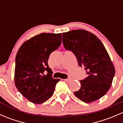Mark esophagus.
Wrapping results in <instances>:
<instances>
[{
	"mask_svg": "<svg viewBox=\"0 0 123 123\" xmlns=\"http://www.w3.org/2000/svg\"><path fill=\"white\" fill-rule=\"evenodd\" d=\"M72 79L71 78H68V79H64V81H66V82H69V81L71 80Z\"/></svg>",
	"mask_w": 123,
	"mask_h": 123,
	"instance_id": "obj_1",
	"label": "esophagus"
}]
</instances>
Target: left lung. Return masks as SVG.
<instances>
[{
    "instance_id": "obj_1",
    "label": "left lung",
    "mask_w": 123,
    "mask_h": 123,
    "mask_svg": "<svg viewBox=\"0 0 123 123\" xmlns=\"http://www.w3.org/2000/svg\"><path fill=\"white\" fill-rule=\"evenodd\" d=\"M62 42L67 50L74 53L79 65L85 67L88 75L80 80L81 87L74 95L86 103L101 98L111 87L115 72L101 41L88 31L75 30L63 33Z\"/></svg>"
}]
</instances>
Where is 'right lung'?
Here are the masks:
<instances>
[{
	"label": "right lung",
	"instance_id": "1",
	"mask_svg": "<svg viewBox=\"0 0 123 123\" xmlns=\"http://www.w3.org/2000/svg\"><path fill=\"white\" fill-rule=\"evenodd\" d=\"M61 40V33H41L24 42L17 52L15 85L33 104H40L49 99L60 80L52 78L48 61L50 54L60 46ZM45 72L47 74L44 75Z\"/></svg>",
	"mask_w": 123,
	"mask_h": 123
}]
</instances>
